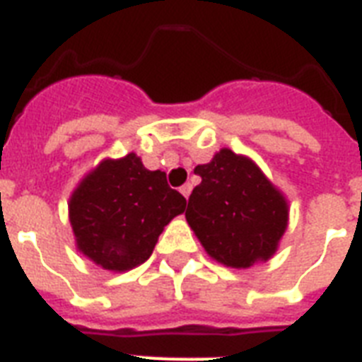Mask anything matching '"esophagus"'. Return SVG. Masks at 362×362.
I'll use <instances>...</instances> for the list:
<instances>
[{"instance_id":"34e87169","label":"esophagus","mask_w":362,"mask_h":362,"mask_svg":"<svg viewBox=\"0 0 362 362\" xmlns=\"http://www.w3.org/2000/svg\"><path fill=\"white\" fill-rule=\"evenodd\" d=\"M179 192L183 194L185 198H188V196H190V192H192V187H190V185H188V183L183 185V187L179 188Z\"/></svg>"}]
</instances>
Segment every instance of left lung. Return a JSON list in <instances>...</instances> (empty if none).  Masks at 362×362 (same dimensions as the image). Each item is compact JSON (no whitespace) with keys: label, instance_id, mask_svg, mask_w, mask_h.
Masks as SVG:
<instances>
[{"label":"left lung","instance_id":"obj_1","mask_svg":"<svg viewBox=\"0 0 362 362\" xmlns=\"http://www.w3.org/2000/svg\"><path fill=\"white\" fill-rule=\"evenodd\" d=\"M194 174L187 222L209 255L231 268H250L268 261L277 250L288 222L283 194L247 157L220 149Z\"/></svg>","mask_w":362,"mask_h":362}]
</instances>
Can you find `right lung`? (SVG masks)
<instances>
[{"mask_svg":"<svg viewBox=\"0 0 362 362\" xmlns=\"http://www.w3.org/2000/svg\"><path fill=\"white\" fill-rule=\"evenodd\" d=\"M68 207L79 252L105 270L125 272L148 261L164 226L183 213L187 199L170 188L164 172L144 168L129 153L98 164Z\"/></svg>","mask_w":362,"mask_h":362,"instance_id":"1","label":"right lung"}]
</instances>
